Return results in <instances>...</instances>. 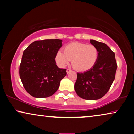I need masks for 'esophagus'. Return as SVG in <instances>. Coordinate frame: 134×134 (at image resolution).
<instances>
[{"label": "esophagus", "mask_w": 134, "mask_h": 134, "mask_svg": "<svg viewBox=\"0 0 134 134\" xmlns=\"http://www.w3.org/2000/svg\"><path fill=\"white\" fill-rule=\"evenodd\" d=\"M71 71V69H66V72L68 73V74Z\"/></svg>", "instance_id": "34e87169"}]
</instances>
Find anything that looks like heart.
I'll return each mask as SVG.
<instances>
[{
    "mask_svg": "<svg viewBox=\"0 0 134 134\" xmlns=\"http://www.w3.org/2000/svg\"><path fill=\"white\" fill-rule=\"evenodd\" d=\"M99 57L98 49L93 44L72 43L67 45L64 52L58 51L56 54L57 63L64 67L72 60V65L79 71H85L94 66Z\"/></svg>",
    "mask_w": 134,
    "mask_h": 134,
    "instance_id": "1",
    "label": "heart"
}]
</instances>
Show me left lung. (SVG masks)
Returning <instances> with one entry per match:
<instances>
[{
	"mask_svg": "<svg viewBox=\"0 0 134 134\" xmlns=\"http://www.w3.org/2000/svg\"><path fill=\"white\" fill-rule=\"evenodd\" d=\"M91 44L98 49L99 57L92 68L77 73L74 85L77 94L86 100L101 98L109 90L117 69L115 53L105 43L90 40Z\"/></svg>",
	"mask_w": 134,
	"mask_h": 134,
	"instance_id": "obj_1",
	"label": "left lung"
}]
</instances>
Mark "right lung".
Instances as JSON below:
<instances>
[{
	"instance_id": "right-lung-1",
	"label": "right lung",
	"mask_w": 134,
	"mask_h": 134,
	"mask_svg": "<svg viewBox=\"0 0 134 134\" xmlns=\"http://www.w3.org/2000/svg\"><path fill=\"white\" fill-rule=\"evenodd\" d=\"M62 41L59 39L35 41L24 51L19 76L31 96L38 98L52 96L66 75V69L59 68L55 60Z\"/></svg>"
}]
</instances>
